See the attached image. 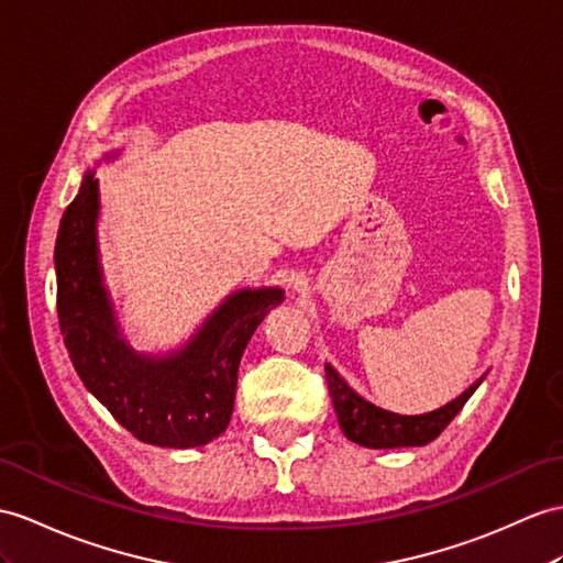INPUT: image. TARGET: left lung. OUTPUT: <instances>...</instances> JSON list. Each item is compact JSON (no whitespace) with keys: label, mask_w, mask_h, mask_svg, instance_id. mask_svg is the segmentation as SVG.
Masks as SVG:
<instances>
[{"label":"left lung","mask_w":563,"mask_h":563,"mask_svg":"<svg viewBox=\"0 0 563 563\" xmlns=\"http://www.w3.org/2000/svg\"><path fill=\"white\" fill-rule=\"evenodd\" d=\"M324 375L339 424L349 440L367 449H396L424 446L437 440L446 424L459 416V410L471 399L473 391L479 387V382L485 379L487 373L475 379L468 389L456 396V399H451L442 408L420 416L391 413V410L369 404L358 391L349 387V382L336 373L334 365L324 363Z\"/></svg>","instance_id":"obj_1"}]
</instances>
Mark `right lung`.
<instances>
[{
	"instance_id": "1",
	"label": "right lung",
	"mask_w": 563,
	"mask_h": 563,
	"mask_svg": "<svg viewBox=\"0 0 563 563\" xmlns=\"http://www.w3.org/2000/svg\"><path fill=\"white\" fill-rule=\"evenodd\" d=\"M117 155L114 150L100 162ZM98 222L100 181L88 169L54 245L57 312L68 358L86 389L135 440L167 449L212 442L234 410L241 355L284 291L279 286L239 289L178 349L139 353L123 334L104 284Z\"/></svg>"
}]
</instances>
